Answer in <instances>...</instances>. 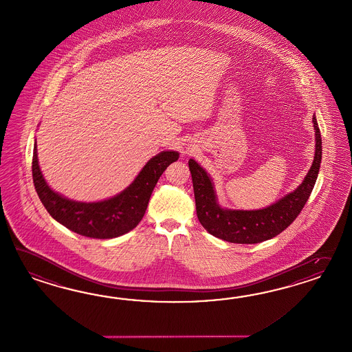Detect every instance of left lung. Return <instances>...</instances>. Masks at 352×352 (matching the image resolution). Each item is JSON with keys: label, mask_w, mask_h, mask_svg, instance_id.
<instances>
[{"label": "left lung", "mask_w": 352, "mask_h": 352, "mask_svg": "<svg viewBox=\"0 0 352 352\" xmlns=\"http://www.w3.org/2000/svg\"><path fill=\"white\" fill-rule=\"evenodd\" d=\"M313 124L316 154L305 179L292 192L261 209L243 210L222 207L218 203L212 177L197 161L189 160L197 216L209 234L228 243H258L280 234L295 221L313 191L322 163V136L316 115Z\"/></svg>", "instance_id": "8db88e82"}]
</instances>
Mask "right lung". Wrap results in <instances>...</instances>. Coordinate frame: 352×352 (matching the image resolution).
<instances>
[{
	"instance_id": "add662e5",
	"label": "right lung",
	"mask_w": 352,
	"mask_h": 352,
	"mask_svg": "<svg viewBox=\"0 0 352 352\" xmlns=\"http://www.w3.org/2000/svg\"><path fill=\"white\" fill-rule=\"evenodd\" d=\"M179 152L163 151L145 163L142 171L126 189L100 201H76L51 189L39 168L36 142L33 149V182L47 212L72 232L91 239H113L135 228L144 217L149 199L158 179Z\"/></svg>"
}]
</instances>
